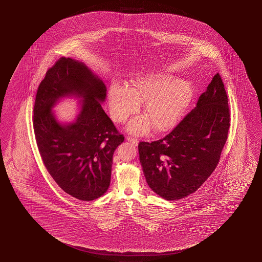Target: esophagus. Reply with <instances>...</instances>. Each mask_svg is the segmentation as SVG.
<instances>
[{"mask_svg":"<svg viewBox=\"0 0 262 262\" xmlns=\"http://www.w3.org/2000/svg\"><path fill=\"white\" fill-rule=\"evenodd\" d=\"M126 139L128 140L129 142L132 143V144L136 145V146H137V145L138 144V139H137V138H131V137H127Z\"/></svg>","mask_w":262,"mask_h":262,"instance_id":"1","label":"esophagus"}]
</instances>
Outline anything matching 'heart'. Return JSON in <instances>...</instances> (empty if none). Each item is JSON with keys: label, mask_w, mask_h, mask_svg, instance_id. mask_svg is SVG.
I'll use <instances>...</instances> for the list:
<instances>
[{"label": "heart", "mask_w": 262, "mask_h": 262, "mask_svg": "<svg viewBox=\"0 0 262 262\" xmlns=\"http://www.w3.org/2000/svg\"><path fill=\"white\" fill-rule=\"evenodd\" d=\"M193 85L184 78H174L170 74L150 73L130 81L128 86L114 84L108 92L112 118L123 123L136 113L143 102L146 116H139L128 124L135 135H143L151 124L157 132H163L181 117L193 97Z\"/></svg>", "instance_id": "b5f03b06"}]
</instances>
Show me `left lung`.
I'll return each mask as SVG.
<instances>
[{
	"label": "left lung",
	"instance_id": "1",
	"mask_svg": "<svg viewBox=\"0 0 262 262\" xmlns=\"http://www.w3.org/2000/svg\"><path fill=\"white\" fill-rule=\"evenodd\" d=\"M230 127L228 98L219 74L186 117L164 138L138 144L148 186L166 200L200 188L219 162Z\"/></svg>",
	"mask_w": 262,
	"mask_h": 262
}]
</instances>
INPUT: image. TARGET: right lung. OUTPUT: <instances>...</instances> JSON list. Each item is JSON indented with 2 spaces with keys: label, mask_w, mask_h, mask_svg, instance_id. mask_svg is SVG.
<instances>
[{
  "label": "right lung",
  "mask_w": 262,
  "mask_h": 262,
  "mask_svg": "<svg viewBox=\"0 0 262 262\" xmlns=\"http://www.w3.org/2000/svg\"><path fill=\"white\" fill-rule=\"evenodd\" d=\"M106 86L84 62L60 58L38 86L33 126L38 151L53 180L68 195L83 201L109 188L114 150L124 140L101 103ZM81 97L80 113L60 123L52 111L63 97Z\"/></svg>",
  "instance_id": "obj_1"
}]
</instances>
